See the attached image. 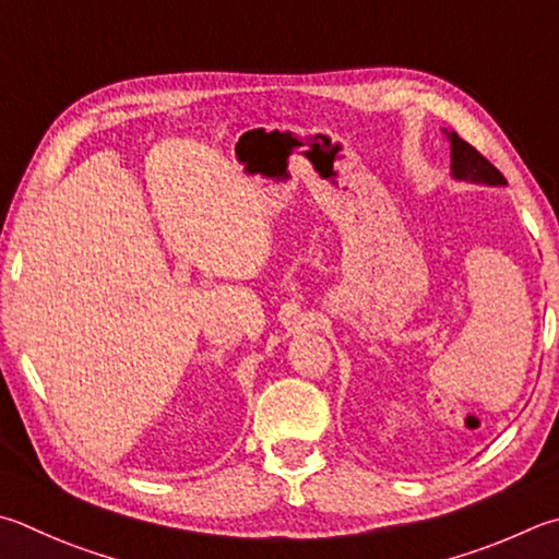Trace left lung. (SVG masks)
<instances>
[{
	"instance_id": "1",
	"label": "left lung",
	"mask_w": 559,
	"mask_h": 559,
	"mask_svg": "<svg viewBox=\"0 0 559 559\" xmlns=\"http://www.w3.org/2000/svg\"><path fill=\"white\" fill-rule=\"evenodd\" d=\"M444 134L450 139V151H452L450 154L452 178L466 180V182H479V186H506V178L501 176V170L491 166L472 144H466L464 139L456 136V131L444 129Z\"/></svg>"
}]
</instances>
